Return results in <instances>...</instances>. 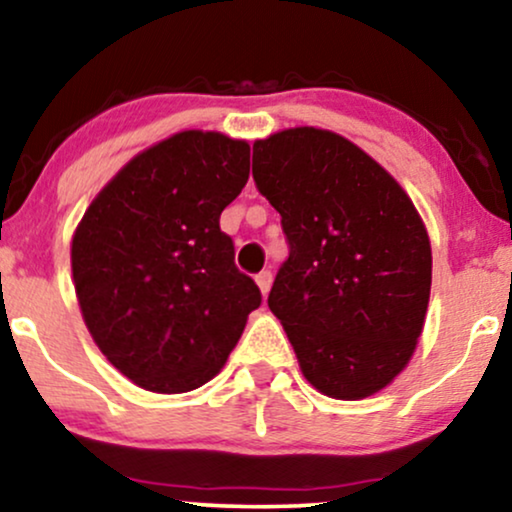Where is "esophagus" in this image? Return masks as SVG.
I'll return each mask as SVG.
<instances>
[{"instance_id": "esophagus-1", "label": "esophagus", "mask_w": 512, "mask_h": 512, "mask_svg": "<svg viewBox=\"0 0 512 512\" xmlns=\"http://www.w3.org/2000/svg\"><path fill=\"white\" fill-rule=\"evenodd\" d=\"M256 285H258V289H261L263 296H268L270 285H273V273H270V270H263V273H258L256 275Z\"/></svg>"}]
</instances>
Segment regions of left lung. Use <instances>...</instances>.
Masks as SVG:
<instances>
[{
	"instance_id": "left-lung-1",
	"label": "left lung",
	"mask_w": 512,
	"mask_h": 512,
	"mask_svg": "<svg viewBox=\"0 0 512 512\" xmlns=\"http://www.w3.org/2000/svg\"><path fill=\"white\" fill-rule=\"evenodd\" d=\"M254 180L289 239L268 306L308 384L342 401L389 387L413 358L432 289L430 235L406 189L313 125L256 140Z\"/></svg>"
}]
</instances>
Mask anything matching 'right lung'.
I'll list each match as a JSON object with an SVG mask.
<instances>
[{
  "label": "right lung",
  "instance_id": "right-lung-1",
  "mask_svg": "<svg viewBox=\"0 0 512 512\" xmlns=\"http://www.w3.org/2000/svg\"><path fill=\"white\" fill-rule=\"evenodd\" d=\"M246 140L182 130L125 163L71 242L82 320L137 387L185 394L218 375L261 306L220 213L249 180Z\"/></svg>",
  "mask_w": 512,
  "mask_h": 512
}]
</instances>
